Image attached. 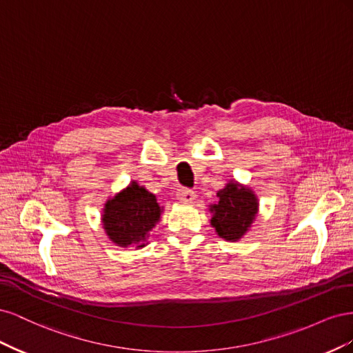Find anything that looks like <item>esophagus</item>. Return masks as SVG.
Masks as SVG:
<instances>
[{
	"mask_svg": "<svg viewBox=\"0 0 353 353\" xmlns=\"http://www.w3.org/2000/svg\"><path fill=\"white\" fill-rule=\"evenodd\" d=\"M176 199L181 203H193L196 200V193L193 190H188V188H179L176 191Z\"/></svg>",
	"mask_w": 353,
	"mask_h": 353,
	"instance_id": "1",
	"label": "esophagus"
}]
</instances>
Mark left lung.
I'll return each instance as SVG.
<instances>
[{
    "label": "left lung",
    "instance_id": "obj_1",
    "mask_svg": "<svg viewBox=\"0 0 353 353\" xmlns=\"http://www.w3.org/2000/svg\"><path fill=\"white\" fill-rule=\"evenodd\" d=\"M218 203L210 206L212 227H215L218 236L228 241H237L258 213V199L248 187L237 183H230L218 191Z\"/></svg>",
    "mask_w": 353,
    "mask_h": 353
}]
</instances>
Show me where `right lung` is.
Returning a JSON list of instances; mask_svg holds the SVG:
<instances>
[{
	"label": "right lung",
	"mask_w": 353,
	"mask_h": 353,
	"mask_svg": "<svg viewBox=\"0 0 353 353\" xmlns=\"http://www.w3.org/2000/svg\"><path fill=\"white\" fill-rule=\"evenodd\" d=\"M157 199L150 191L132 183L122 193L105 203L103 227L109 239L121 248L137 244L144 248V241L160 219Z\"/></svg>",
	"instance_id": "obj_1"
}]
</instances>
